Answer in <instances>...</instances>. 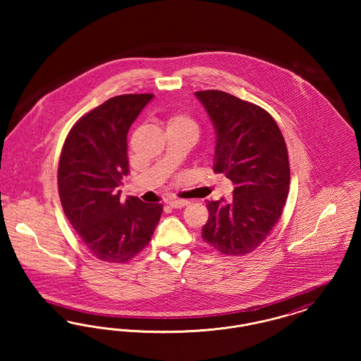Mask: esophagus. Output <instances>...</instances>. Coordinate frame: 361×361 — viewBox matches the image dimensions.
Listing matches in <instances>:
<instances>
[{
  "mask_svg": "<svg viewBox=\"0 0 361 361\" xmlns=\"http://www.w3.org/2000/svg\"><path fill=\"white\" fill-rule=\"evenodd\" d=\"M188 200H178V199L169 200V206L172 208H183V207L188 206Z\"/></svg>",
  "mask_w": 361,
  "mask_h": 361,
  "instance_id": "1",
  "label": "esophagus"
}]
</instances>
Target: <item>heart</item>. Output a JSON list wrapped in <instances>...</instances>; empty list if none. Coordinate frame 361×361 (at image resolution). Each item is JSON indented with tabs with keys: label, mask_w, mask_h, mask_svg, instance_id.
Wrapping results in <instances>:
<instances>
[{
	"label": "heart",
	"mask_w": 361,
	"mask_h": 361,
	"mask_svg": "<svg viewBox=\"0 0 361 361\" xmlns=\"http://www.w3.org/2000/svg\"><path fill=\"white\" fill-rule=\"evenodd\" d=\"M174 128H184L196 133V123L188 115L184 114H176L172 115L166 121V130H174Z\"/></svg>",
	"instance_id": "b5f03b06"
}]
</instances>
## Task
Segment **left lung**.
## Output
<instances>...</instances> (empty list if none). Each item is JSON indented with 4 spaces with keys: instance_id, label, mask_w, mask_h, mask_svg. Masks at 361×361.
<instances>
[{
    "instance_id": "8db88e82",
    "label": "left lung",
    "mask_w": 361,
    "mask_h": 361,
    "mask_svg": "<svg viewBox=\"0 0 361 361\" xmlns=\"http://www.w3.org/2000/svg\"><path fill=\"white\" fill-rule=\"evenodd\" d=\"M216 133L214 171L234 184L230 202H208L202 237L227 256H243L265 240L281 216L290 188L283 134L261 106L222 90L195 92Z\"/></svg>"
}]
</instances>
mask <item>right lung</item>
<instances>
[{
  "label": "right lung",
  "instance_id": "right-lung-1",
  "mask_svg": "<svg viewBox=\"0 0 361 361\" xmlns=\"http://www.w3.org/2000/svg\"><path fill=\"white\" fill-rule=\"evenodd\" d=\"M152 93L121 94L77 121L62 147L58 166L61 204L70 224L94 257L123 264L150 242L162 204L135 196L121 202L128 174L127 134Z\"/></svg>",
  "mask_w": 361,
  "mask_h": 361
}]
</instances>
